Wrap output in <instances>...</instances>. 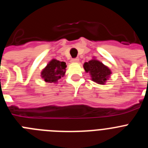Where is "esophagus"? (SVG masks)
<instances>
[{"instance_id": "1", "label": "esophagus", "mask_w": 148, "mask_h": 148, "mask_svg": "<svg viewBox=\"0 0 148 148\" xmlns=\"http://www.w3.org/2000/svg\"><path fill=\"white\" fill-rule=\"evenodd\" d=\"M79 61V58H73L71 60V62L72 63H78Z\"/></svg>"}]
</instances>
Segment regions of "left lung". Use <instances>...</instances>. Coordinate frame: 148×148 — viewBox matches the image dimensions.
I'll return each instance as SVG.
<instances>
[{
  "label": "left lung",
  "instance_id": "1",
  "mask_svg": "<svg viewBox=\"0 0 148 148\" xmlns=\"http://www.w3.org/2000/svg\"><path fill=\"white\" fill-rule=\"evenodd\" d=\"M86 73H90L91 80L99 84H105L112 74L110 69L95 57L83 65Z\"/></svg>",
  "mask_w": 148,
  "mask_h": 148
}]
</instances>
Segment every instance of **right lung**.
Returning <instances> with one entry per match:
<instances>
[{
    "mask_svg": "<svg viewBox=\"0 0 148 148\" xmlns=\"http://www.w3.org/2000/svg\"><path fill=\"white\" fill-rule=\"evenodd\" d=\"M66 67V63L53 58L43 69L40 73V76L46 82L58 83L60 78L64 76Z\"/></svg>",
    "mask_w": 148,
    "mask_h": 148,
    "instance_id": "add662e5",
    "label": "right lung"
}]
</instances>
